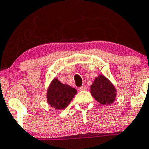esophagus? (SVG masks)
I'll list each match as a JSON object with an SVG mask.
<instances>
[{"instance_id": "1", "label": "esophagus", "mask_w": 149, "mask_h": 149, "mask_svg": "<svg viewBox=\"0 0 149 149\" xmlns=\"http://www.w3.org/2000/svg\"><path fill=\"white\" fill-rule=\"evenodd\" d=\"M79 90H80V91H85V90H87V87H86V86H82V87H80L79 88Z\"/></svg>"}]
</instances>
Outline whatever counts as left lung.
<instances>
[{
	"instance_id": "left-lung-1",
	"label": "left lung",
	"mask_w": 149,
	"mask_h": 149,
	"mask_svg": "<svg viewBox=\"0 0 149 149\" xmlns=\"http://www.w3.org/2000/svg\"><path fill=\"white\" fill-rule=\"evenodd\" d=\"M90 88L92 95L102 105H110L114 102L116 97V88L103 75H99L95 78Z\"/></svg>"
}]
</instances>
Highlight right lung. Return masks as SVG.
Here are the masks:
<instances>
[{
    "label": "right lung",
    "instance_id": "1",
    "mask_svg": "<svg viewBox=\"0 0 149 149\" xmlns=\"http://www.w3.org/2000/svg\"><path fill=\"white\" fill-rule=\"evenodd\" d=\"M76 93L74 88L54 79L47 90V101L52 108L63 110L70 103Z\"/></svg>",
    "mask_w": 149,
    "mask_h": 149
}]
</instances>
